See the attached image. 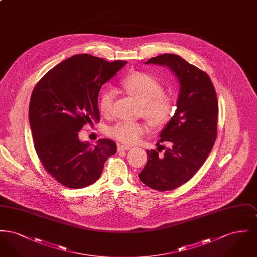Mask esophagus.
<instances>
[{"label": "esophagus", "instance_id": "1", "mask_svg": "<svg viewBox=\"0 0 257 257\" xmlns=\"http://www.w3.org/2000/svg\"><path fill=\"white\" fill-rule=\"evenodd\" d=\"M131 147L130 146H124V145H120L117 147V151H125V150H128L130 149Z\"/></svg>", "mask_w": 257, "mask_h": 257}]
</instances>
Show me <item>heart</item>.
Listing matches in <instances>:
<instances>
[{
  "label": "heart",
  "mask_w": 257,
  "mask_h": 257,
  "mask_svg": "<svg viewBox=\"0 0 257 257\" xmlns=\"http://www.w3.org/2000/svg\"><path fill=\"white\" fill-rule=\"evenodd\" d=\"M119 88L125 94L141 104V112L150 125L159 128L170 122L175 111V102L165 93L164 86L152 74L134 71L119 82ZM115 92L111 88L104 89L98 98V108L102 115L109 117L112 113ZM144 123L119 121L111 126L108 134L123 144L136 143L146 133Z\"/></svg>",
  "instance_id": "obj_1"
}]
</instances>
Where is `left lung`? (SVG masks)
Wrapping results in <instances>:
<instances>
[{
  "instance_id": "obj_1",
  "label": "left lung",
  "mask_w": 257,
  "mask_h": 257,
  "mask_svg": "<svg viewBox=\"0 0 257 257\" xmlns=\"http://www.w3.org/2000/svg\"><path fill=\"white\" fill-rule=\"evenodd\" d=\"M147 63L169 66L180 84L177 110L157 144L169 143L171 147L161 155L147 150L148 161L139 174L147 187L166 192L187 183L207 159L217 138L219 105L208 74L181 57L164 54Z\"/></svg>"
}]
</instances>
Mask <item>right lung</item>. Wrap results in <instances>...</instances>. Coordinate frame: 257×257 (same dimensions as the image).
I'll return each mask as SVG.
<instances>
[{
	"mask_svg": "<svg viewBox=\"0 0 257 257\" xmlns=\"http://www.w3.org/2000/svg\"><path fill=\"white\" fill-rule=\"evenodd\" d=\"M127 61L110 62L88 54L62 61L35 86L29 120L38 159L59 183L81 189L97 181L107 159L116 151L114 142L102 139L95 147L79 140L87 123L100 120L101 86Z\"/></svg>",
	"mask_w": 257,
	"mask_h": 257,
	"instance_id": "add662e5",
	"label": "right lung"
}]
</instances>
